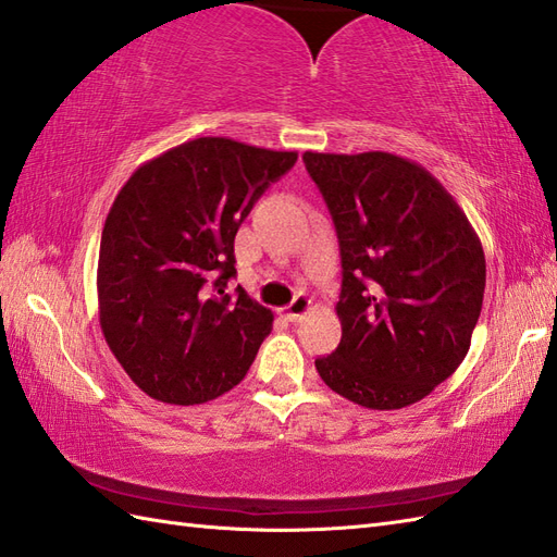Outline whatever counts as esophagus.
Instances as JSON below:
<instances>
[{"label": "esophagus", "mask_w": 557, "mask_h": 557, "mask_svg": "<svg viewBox=\"0 0 557 557\" xmlns=\"http://www.w3.org/2000/svg\"><path fill=\"white\" fill-rule=\"evenodd\" d=\"M310 310H312V300L307 298V295H295L293 302L286 307V319L288 321H300Z\"/></svg>", "instance_id": "obj_1"}]
</instances>
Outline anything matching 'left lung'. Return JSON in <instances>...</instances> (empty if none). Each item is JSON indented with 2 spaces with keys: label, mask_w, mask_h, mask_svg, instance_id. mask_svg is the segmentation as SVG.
Returning <instances> with one entry per match:
<instances>
[{
  "label": "left lung",
  "mask_w": 557,
  "mask_h": 557,
  "mask_svg": "<svg viewBox=\"0 0 557 557\" xmlns=\"http://www.w3.org/2000/svg\"><path fill=\"white\" fill-rule=\"evenodd\" d=\"M341 245L338 348L321 381L369 410L426 398L469 350L486 286L481 240L453 195L391 152H305Z\"/></svg>",
  "instance_id": "1"
}]
</instances>
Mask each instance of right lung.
Listing matches in <instances>:
<instances>
[{
	"label": "right lung",
	"instance_id": "add662e5",
	"mask_svg": "<svg viewBox=\"0 0 557 557\" xmlns=\"http://www.w3.org/2000/svg\"><path fill=\"white\" fill-rule=\"evenodd\" d=\"M298 162L228 138H197L145 162L111 205L97 264L100 326L154 400L200 405L250 369L274 314L236 276L233 240L271 183Z\"/></svg>",
	"mask_w": 557,
	"mask_h": 557
}]
</instances>
